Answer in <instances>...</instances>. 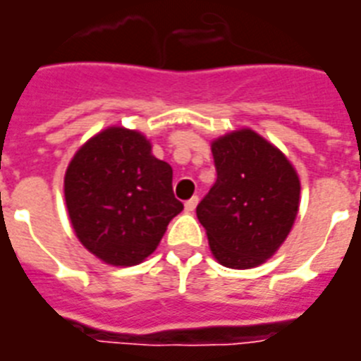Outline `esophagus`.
I'll return each instance as SVG.
<instances>
[{
    "instance_id": "esophagus-1",
    "label": "esophagus",
    "mask_w": 361,
    "mask_h": 361,
    "mask_svg": "<svg viewBox=\"0 0 361 361\" xmlns=\"http://www.w3.org/2000/svg\"><path fill=\"white\" fill-rule=\"evenodd\" d=\"M197 197H192V200H188L186 203H184V209H186V212H194L195 207H197Z\"/></svg>"
}]
</instances>
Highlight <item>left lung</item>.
I'll use <instances>...</instances> for the list:
<instances>
[{
	"label": "left lung",
	"instance_id": "obj_1",
	"mask_svg": "<svg viewBox=\"0 0 361 361\" xmlns=\"http://www.w3.org/2000/svg\"><path fill=\"white\" fill-rule=\"evenodd\" d=\"M216 183L195 212L214 259L231 269L265 264L286 241L300 211L295 167L250 128L211 142Z\"/></svg>",
	"mask_w": 361,
	"mask_h": 361
}]
</instances>
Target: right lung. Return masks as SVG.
<instances>
[{
	"mask_svg": "<svg viewBox=\"0 0 361 361\" xmlns=\"http://www.w3.org/2000/svg\"><path fill=\"white\" fill-rule=\"evenodd\" d=\"M171 183V166L152 154L141 131L102 130L75 152L63 177L75 235L105 264H141L183 211Z\"/></svg>",
	"mask_w": 361,
	"mask_h": 361,
	"instance_id": "1",
	"label": "right lung"
}]
</instances>
